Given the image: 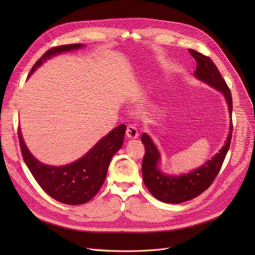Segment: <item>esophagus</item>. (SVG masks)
<instances>
[{"mask_svg": "<svg viewBox=\"0 0 255 255\" xmlns=\"http://www.w3.org/2000/svg\"><path fill=\"white\" fill-rule=\"evenodd\" d=\"M126 136L128 139H135L138 137V131L136 127L133 125H129L126 129Z\"/></svg>", "mask_w": 255, "mask_h": 255, "instance_id": "1", "label": "esophagus"}]
</instances>
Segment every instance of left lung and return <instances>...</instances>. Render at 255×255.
I'll list each match as a JSON object with an SVG mask.
<instances>
[{
  "instance_id": "left-lung-1",
  "label": "left lung",
  "mask_w": 255,
  "mask_h": 255,
  "mask_svg": "<svg viewBox=\"0 0 255 255\" xmlns=\"http://www.w3.org/2000/svg\"><path fill=\"white\" fill-rule=\"evenodd\" d=\"M189 52L196 61L194 76L223 94L231 115L230 132L224 145L217 154L208 160L204 165L180 176L165 175L159 169L158 164L161 156L151 137L146 133H143L140 138L145 148L141 164L143 183L153 196L160 202L166 204H181L187 202L202 194L209 188L222 166L226 153L230 149L233 134V99L231 90L227 87L216 65L209 57L204 56L203 53L194 49H189Z\"/></svg>"
}]
</instances>
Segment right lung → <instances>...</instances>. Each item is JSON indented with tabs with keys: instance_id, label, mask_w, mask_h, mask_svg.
I'll return each instance as SVG.
<instances>
[{
	"instance_id": "right-lung-1",
	"label": "right lung",
	"mask_w": 255,
	"mask_h": 255,
	"mask_svg": "<svg viewBox=\"0 0 255 255\" xmlns=\"http://www.w3.org/2000/svg\"><path fill=\"white\" fill-rule=\"evenodd\" d=\"M83 46V44H68L50 48L36 62L29 76L51 57ZM125 132L124 124L118 126L82 158L63 166H52L38 161L26 148L19 128L18 138L22 158L40 187L60 203L82 205L91 200L101 188L113 156L122 148Z\"/></svg>"
}]
</instances>
